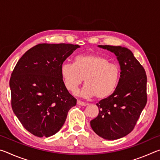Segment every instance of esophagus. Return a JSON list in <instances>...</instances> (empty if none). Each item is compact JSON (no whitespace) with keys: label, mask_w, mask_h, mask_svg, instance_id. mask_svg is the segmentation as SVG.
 Here are the masks:
<instances>
[{"label":"esophagus","mask_w":160,"mask_h":160,"mask_svg":"<svg viewBox=\"0 0 160 160\" xmlns=\"http://www.w3.org/2000/svg\"><path fill=\"white\" fill-rule=\"evenodd\" d=\"M77 104H78V105H81V106H86V105L88 104H86L85 102H82V101H80V100H78V101H77Z\"/></svg>","instance_id":"34e87169"}]
</instances>
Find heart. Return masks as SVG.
I'll use <instances>...</instances> for the list:
<instances>
[{
  "label": "heart",
  "instance_id": "b5f03b06",
  "mask_svg": "<svg viewBox=\"0 0 160 160\" xmlns=\"http://www.w3.org/2000/svg\"><path fill=\"white\" fill-rule=\"evenodd\" d=\"M61 75L68 91L75 92L78 86L85 80L86 84L81 90V94L104 99L115 91L120 80L121 68L118 64L110 62L104 56L79 55L75 57L74 63L62 64Z\"/></svg>",
  "mask_w": 160,
  "mask_h": 160
}]
</instances>
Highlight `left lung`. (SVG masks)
Wrapping results in <instances>:
<instances>
[{
    "instance_id": "1",
    "label": "left lung",
    "mask_w": 160,
    "mask_h": 160,
    "mask_svg": "<svg viewBox=\"0 0 160 160\" xmlns=\"http://www.w3.org/2000/svg\"><path fill=\"white\" fill-rule=\"evenodd\" d=\"M99 47L114 53L121 71L113 93L97 104L99 114L90 121V125L99 136L116 140L134 129L147 104V75L128 48L110 45Z\"/></svg>"
}]
</instances>
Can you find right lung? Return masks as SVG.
<instances>
[{"label": "right lung", "instance_id": "add662e5", "mask_svg": "<svg viewBox=\"0 0 160 160\" xmlns=\"http://www.w3.org/2000/svg\"><path fill=\"white\" fill-rule=\"evenodd\" d=\"M79 45L39 44L29 49L16 64L10 79L13 112L35 136L56 134L77 99L66 89L61 67Z\"/></svg>", "mask_w": 160, "mask_h": 160}]
</instances>
